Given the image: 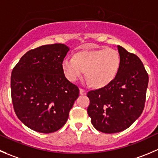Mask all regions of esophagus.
I'll list each match as a JSON object with an SVG mask.
<instances>
[{
  "instance_id": "34e87169",
  "label": "esophagus",
  "mask_w": 158,
  "mask_h": 158,
  "mask_svg": "<svg viewBox=\"0 0 158 158\" xmlns=\"http://www.w3.org/2000/svg\"><path fill=\"white\" fill-rule=\"evenodd\" d=\"M85 93H86V92H85V89H79V94L85 95Z\"/></svg>"
}]
</instances>
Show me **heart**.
I'll list each match as a JSON object with an SVG mask.
<instances>
[{
    "label": "heart",
    "instance_id": "b5f03b06",
    "mask_svg": "<svg viewBox=\"0 0 158 158\" xmlns=\"http://www.w3.org/2000/svg\"><path fill=\"white\" fill-rule=\"evenodd\" d=\"M62 66L70 82H76L85 72V76L93 86L102 87L116 77L120 66V58L116 50L110 48L81 51L75 54L74 59L65 58Z\"/></svg>",
    "mask_w": 158,
    "mask_h": 158
}]
</instances>
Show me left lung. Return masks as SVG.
Listing matches in <instances>:
<instances>
[{"label":"left lung","mask_w":158,"mask_h":158,"mask_svg":"<svg viewBox=\"0 0 158 158\" xmlns=\"http://www.w3.org/2000/svg\"><path fill=\"white\" fill-rule=\"evenodd\" d=\"M120 66L104 87L87 93V113L97 131L114 134L127 129L141 115L146 100L148 74L136 55L118 45Z\"/></svg>","instance_id":"left-lung-1"}]
</instances>
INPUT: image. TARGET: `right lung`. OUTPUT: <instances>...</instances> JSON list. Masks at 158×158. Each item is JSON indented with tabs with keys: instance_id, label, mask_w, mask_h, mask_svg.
I'll list each match as a JSON object with an SVG mask.
<instances>
[{
	"instance_id": "add662e5",
	"label": "right lung",
	"mask_w": 158,
	"mask_h": 158,
	"mask_svg": "<svg viewBox=\"0 0 158 158\" xmlns=\"http://www.w3.org/2000/svg\"><path fill=\"white\" fill-rule=\"evenodd\" d=\"M69 48L64 44L38 47L26 52L10 77L14 110L33 131L56 132L65 125L79 97L77 85L65 78L62 63Z\"/></svg>"
}]
</instances>
